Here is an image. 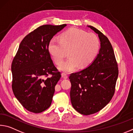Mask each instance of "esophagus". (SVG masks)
Listing matches in <instances>:
<instances>
[{
	"mask_svg": "<svg viewBox=\"0 0 133 133\" xmlns=\"http://www.w3.org/2000/svg\"><path fill=\"white\" fill-rule=\"evenodd\" d=\"M62 77L64 78V79H67V78H68V76H67V75L66 73H64V72L62 73Z\"/></svg>",
	"mask_w": 133,
	"mask_h": 133,
	"instance_id": "esophagus-1",
	"label": "esophagus"
}]
</instances>
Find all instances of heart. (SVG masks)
I'll use <instances>...</instances> for the list:
<instances>
[{"mask_svg": "<svg viewBox=\"0 0 133 133\" xmlns=\"http://www.w3.org/2000/svg\"><path fill=\"white\" fill-rule=\"evenodd\" d=\"M100 41L93 33L72 28L63 32L60 40L52 38L48 44V52L56 64H60L68 51L69 58L59 69L70 72L80 66L85 68L91 64L99 50Z\"/></svg>", "mask_w": 133, "mask_h": 133, "instance_id": "1", "label": "heart"}]
</instances>
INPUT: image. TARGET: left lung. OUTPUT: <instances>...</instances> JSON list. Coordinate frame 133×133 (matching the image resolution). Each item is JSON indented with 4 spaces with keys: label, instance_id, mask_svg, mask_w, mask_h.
Returning a JSON list of instances; mask_svg holds the SVG:
<instances>
[{
    "label": "left lung",
    "instance_id": "8db88e82",
    "mask_svg": "<svg viewBox=\"0 0 133 133\" xmlns=\"http://www.w3.org/2000/svg\"><path fill=\"white\" fill-rule=\"evenodd\" d=\"M88 26L98 34L99 52L89 67L69 76L71 105L85 115L98 112L110 102L118 76V64L108 38L95 27Z\"/></svg>",
    "mask_w": 133,
    "mask_h": 133
}]
</instances>
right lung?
I'll list each match as a JSON object with an SVG mask.
<instances>
[{
	"mask_svg": "<svg viewBox=\"0 0 133 133\" xmlns=\"http://www.w3.org/2000/svg\"><path fill=\"white\" fill-rule=\"evenodd\" d=\"M66 26L44 25L24 37L12 61V90L30 112L40 113L51 104L61 73L54 66L48 44Z\"/></svg>",
	"mask_w": 133,
	"mask_h": 133,
	"instance_id": "obj_1",
	"label": "right lung"
}]
</instances>
